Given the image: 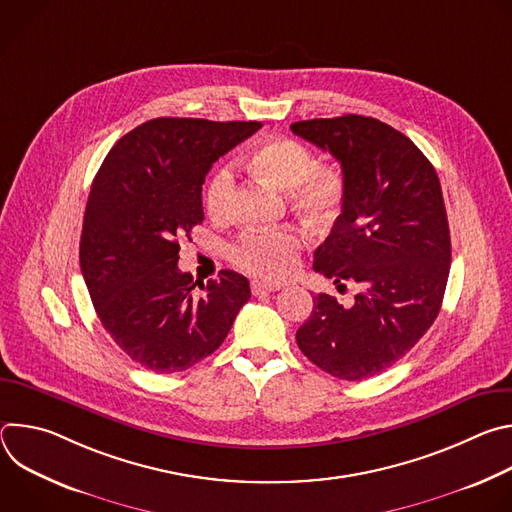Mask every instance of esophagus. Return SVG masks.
Instances as JSON below:
<instances>
[{
  "label": "esophagus",
  "instance_id": "34e87169",
  "mask_svg": "<svg viewBox=\"0 0 512 512\" xmlns=\"http://www.w3.org/2000/svg\"><path fill=\"white\" fill-rule=\"evenodd\" d=\"M277 289H281V285H279V283H271V281H259V279L251 281V291H253V296L271 294V291H277Z\"/></svg>",
  "mask_w": 512,
  "mask_h": 512
}]
</instances>
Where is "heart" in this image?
I'll return each instance as SVG.
<instances>
[{
	"instance_id": "b5f03b06",
	"label": "heart",
	"mask_w": 512,
	"mask_h": 512,
	"mask_svg": "<svg viewBox=\"0 0 512 512\" xmlns=\"http://www.w3.org/2000/svg\"><path fill=\"white\" fill-rule=\"evenodd\" d=\"M251 170L287 190V200L310 223L324 227L336 221L346 200L344 176L328 166H318V160L304 143L277 137L267 139L247 156ZM235 190V174L231 166H221L206 186V210L210 216L221 218L229 212ZM302 249V233L294 227L273 231H253L241 235L229 247L233 265L261 279H281L296 263Z\"/></svg>"
}]
</instances>
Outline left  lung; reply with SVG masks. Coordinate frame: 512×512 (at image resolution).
<instances>
[{"label":"left lung","mask_w":512,"mask_h":512,"mask_svg":"<svg viewBox=\"0 0 512 512\" xmlns=\"http://www.w3.org/2000/svg\"><path fill=\"white\" fill-rule=\"evenodd\" d=\"M291 131L330 152L346 180L344 208L314 269L338 289L358 285L352 306L314 296L296 340L328 375L369 379L403 358L440 314L452 263L440 178L407 135L373 117L298 121Z\"/></svg>","instance_id":"obj_1"}]
</instances>
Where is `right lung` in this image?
Returning <instances> with one entry per match:
<instances>
[{"mask_svg":"<svg viewBox=\"0 0 512 512\" xmlns=\"http://www.w3.org/2000/svg\"><path fill=\"white\" fill-rule=\"evenodd\" d=\"M259 121L158 117L125 133L103 160L87 200L81 271L97 316L143 369H190L227 338L249 302L247 277L223 269L193 287L178 269L180 237L200 225L210 166Z\"/></svg>","mask_w":512,"mask_h":512,"instance_id":"obj_1","label":"right lung"}]
</instances>
